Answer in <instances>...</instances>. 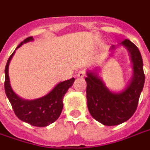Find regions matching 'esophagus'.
I'll return each mask as SVG.
<instances>
[{
    "label": "esophagus",
    "instance_id": "esophagus-1",
    "mask_svg": "<svg viewBox=\"0 0 150 150\" xmlns=\"http://www.w3.org/2000/svg\"><path fill=\"white\" fill-rule=\"evenodd\" d=\"M84 76H85L84 71H79L77 73V77H79V78H83Z\"/></svg>",
    "mask_w": 150,
    "mask_h": 150
}]
</instances>
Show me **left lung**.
Masks as SVG:
<instances>
[{
  "label": "left lung",
  "mask_w": 150,
  "mask_h": 150,
  "mask_svg": "<svg viewBox=\"0 0 150 150\" xmlns=\"http://www.w3.org/2000/svg\"><path fill=\"white\" fill-rule=\"evenodd\" d=\"M120 45L129 50L133 69L132 79L123 91H110L94 71H88L85 78L89 112L104 125H118L134 114L145 83L143 61L138 48L128 39L124 40ZM115 49V46L111 47L112 50Z\"/></svg>",
  "instance_id": "1"
}]
</instances>
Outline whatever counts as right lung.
I'll list each match as a JSON object with an SVG mask.
<instances>
[{"instance_id":"add662e5","label":"right lung","mask_w":150,"mask_h":150,"mask_svg":"<svg viewBox=\"0 0 150 150\" xmlns=\"http://www.w3.org/2000/svg\"><path fill=\"white\" fill-rule=\"evenodd\" d=\"M33 37H29L21 42L16 50L28 42L33 41ZM15 51L8 58L5 70V91L11 104L16 116L19 119L36 127H46L58 119L63 107V96L69 88L74 83L75 79L60 82L51 91L42 97L32 100H24L19 97L13 91L8 77V65Z\"/></svg>"}]
</instances>
